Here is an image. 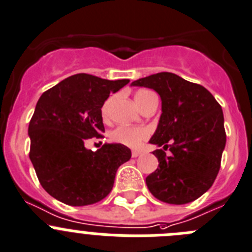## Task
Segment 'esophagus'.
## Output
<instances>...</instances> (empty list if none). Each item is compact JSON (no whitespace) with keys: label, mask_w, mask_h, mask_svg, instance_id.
I'll list each match as a JSON object with an SVG mask.
<instances>
[{"label":"esophagus","mask_w":252,"mask_h":252,"mask_svg":"<svg viewBox=\"0 0 252 252\" xmlns=\"http://www.w3.org/2000/svg\"><path fill=\"white\" fill-rule=\"evenodd\" d=\"M140 154H142V152H139V150H133V152H131V157H133V158H138Z\"/></svg>","instance_id":"obj_1"}]
</instances>
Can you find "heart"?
<instances>
[{"instance_id":"heart-1","label":"heart","mask_w":252,"mask_h":252,"mask_svg":"<svg viewBox=\"0 0 252 252\" xmlns=\"http://www.w3.org/2000/svg\"><path fill=\"white\" fill-rule=\"evenodd\" d=\"M152 94L150 91H138L135 93V102L138 105L142 104V102L144 100V98L147 95ZM112 99L105 100L104 104L102 107V115L103 118H108V114H109V107ZM149 135V131L144 126H119L112 130L110 133V139L115 143H119L122 145H126L129 148H137L144 142L145 139Z\"/></svg>"}]
</instances>
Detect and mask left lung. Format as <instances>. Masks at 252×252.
Segmentation results:
<instances>
[{
	"instance_id": "8db88e82",
	"label": "left lung",
	"mask_w": 252,
	"mask_h": 252,
	"mask_svg": "<svg viewBox=\"0 0 252 252\" xmlns=\"http://www.w3.org/2000/svg\"><path fill=\"white\" fill-rule=\"evenodd\" d=\"M131 86L154 89L161 99L158 128L149 143L163 149L153 152L159 165L145 179L148 189L174 205L196 200L210 189L220 169L226 144L221 105L203 86L174 73L152 74Z\"/></svg>"
}]
</instances>
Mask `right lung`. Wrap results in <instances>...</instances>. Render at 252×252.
<instances>
[{
	"instance_id": "add662e5",
	"label": "right lung",
	"mask_w": 252,
	"mask_h": 252,
	"mask_svg": "<svg viewBox=\"0 0 252 252\" xmlns=\"http://www.w3.org/2000/svg\"><path fill=\"white\" fill-rule=\"evenodd\" d=\"M129 79L108 81L79 73L44 92L28 126L30 159L43 189L70 206L98 203L112 190L131 152L122 144L84 147L104 131L102 107Z\"/></svg>"
}]
</instances>
